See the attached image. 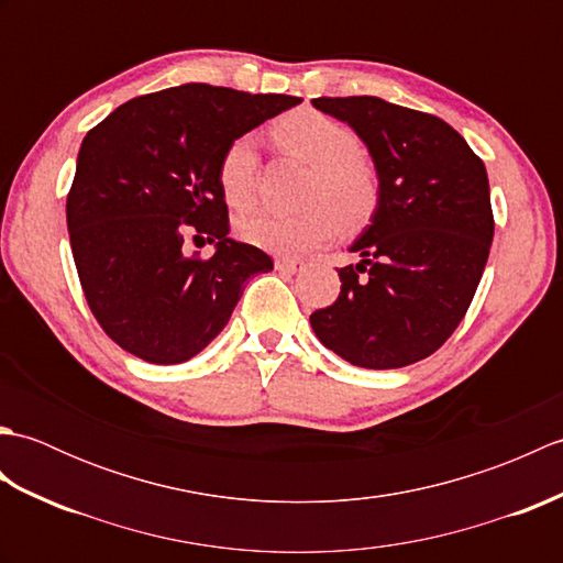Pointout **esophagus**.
I'll use <instances>...</instances> for the list:
<instances>
[{
    "label": "esophagus",
    "instance_id": "34e87169",
    "mask_svg": "<svg viewBox=\"0 0 563 563\" xmlns=\"http://www.w3.org/2000/svg\"><path fill=\"white\" fill-rule=\"evenodd\" d=\"M307 263L302 258H278L275 261V268L283 271V273H300L305 271Z\"/></svg>",
    "mask_w": 563,
    "mask_h": 563
}]
</instances>
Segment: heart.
Instances as JSON below:
<instances>
[{
	"label": "heart",
	"mask_w": 563,
	"mask_h": 563,
	"mask_svg": "<svg viewBox=\"0 0 563 563\" xmlns=\"http://www.w3.org/2000/svg\"><path fill=\"white\" fill-rule=\"evenodd\" d=\"M273 142L292 157L312 164L300 212L261 210L239 222L246 244L271 254H305L329 244L341 222L361 224L375 212L379 176L361 152L349 125L312 109L285 113L271 128ZM261 157L254 137L242 135L224 147L218 184L227 206L249 210L256 200Z\"/></svg>",
	"instance_id": "obj_1"
}]
</instances>
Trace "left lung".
Returning <instances> with one entry per match:
<instances>
[{"label":"left lung","instance_id":"8db88e82","mask_svg":"<svg viewBox=\"0 0 563 563\" xmlns=\"http://www.w3.org/2000/svg\"><path fill=\"white\" fill-rule=\"evenodd\" d=\"M349 123L379 176V200L339 268L341 295L309 317L343 361L391 369L423 361L460 327L494 239L488 176L457 130L377 97L314 99Z\"/></svg>","mask_w":563,"mask_h":563}]
</instances>
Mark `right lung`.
Here are the masks:
<instances>
[{"label":"right lung","mask_w":563,"mask_h":563,"mask_svg":"<svg viewBox=\"0 0 563 563\" xmlns=\"http://www.w3.org/2000/svg\"><path fill=\"white\" fill-rule=\"evenodd\" d=\"M302 99L184 84L145 93L84 137L67 230L84 297L109 339L154 365L198 355L227 327L244 283L273 271L234 242L218 184L224 147ZM188 231L216 254L183 251Z\"/></svg>","instance_id":"obj_1"}]
</instances>
